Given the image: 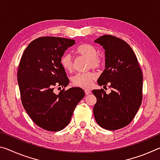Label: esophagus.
Returning a JSON list of instances; mask_svg holds the SVG:
<instances>
[{"label": "esophagus", "mask_w": 160, "mask_h": 160, "mask_svg": "<svg viewBox=\"0 0 160 160\" xmlns=\"http://www.w3.org/2000/svg\"><path fill=\"white\" fill-rule=\"evenodd\" d=\"M85 92L86 94V95H88V94H90L91 93V91L90 90H88V89H85Z\"/></svg>", "instance_id": "obj_1"}]
</instances>
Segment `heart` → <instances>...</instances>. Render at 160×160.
<instances>
[{
    "label": "heart",
    "instance_id": "obj_1",
    "mask_svg": "<svg viewBox=\"0 0 160 160\" xmlns=\"http://www.w3.org/2000/svg\"><path fill=\"white\" fill-rule=\"evenodd\" d=\"M75 53L81 56L88 58V68H100L104 64V58L98 54L97 48L90 44H80L75 49ZM60 63L63 68L67 72H71L72 70V60L69 53H64L60 58ZM97 78L94 72L89 71L80 72L72 78V83L75 86L80 88H88L92 85L94 80Z\"/></svg>",
    "mask_w": 160,
    "mask_h": 160
}]
</instances>
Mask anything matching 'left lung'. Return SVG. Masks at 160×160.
<instances>
[{
	"mask_svg": "<svg viewBox=\"0 0 160 160\" xmlns=\"http://www.w3.org/2000/svg\"><path fill=\"white\" fill-rule=\"evenodd\" d=\"M98 43L105 50V69L99 78L104 90H94L97 102L93 108L94 118L102 128L115 131L128 126L135 117L142 100V73L136 56L123 39L106 34Z\"/></svg>",
	"mask_w": 160,
	"mask_h": 160,
	"instance_id": "left-lung-1",
	"label": "left lung"
}]
</instances>
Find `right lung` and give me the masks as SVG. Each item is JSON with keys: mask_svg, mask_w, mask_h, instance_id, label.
Masks as SVG:
<instances>
[{"mask_svg": "<svg viewBox=\"0 0 160 160\" xmlns=\"http://www.w3.org/2000/svg\"><path fill=\"white\" fill-rule=\"evenodd\" d=\"M75 44L73 39L41 37L28 46L21 57L18 82L22 104L34 123L46 131L63 129L85 97V92L80 88L65 90L69 80L60 58ZM55 86L64 88L56 95Z\"/></svg>", "mask_w": 160, "mask_h": 160, "instance_id": "add662e5", "label": "right lung"}]
</instances>
